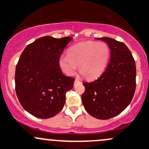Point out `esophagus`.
Wrapping results in <instances>:
<instances>
[{"label": "esophagus", "instance_id": "obj_1", "mask_svg": "<svg viewBox=\"0 0 149 149\" xmlns=\"http://www.w3.org/2000/svg\"><path fill=\"white\" fill-rule=\"evenodd\" d=\"M81 82L79 80V79H75V81H74V85L77 84H81Z\"/></svg>", "mask_w": 149, "mask_h": 149}]
</instances>
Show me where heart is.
Here are the masks:
<instances>
[{"label": "heart", "instance_id": "1", "mask_svg": "<svg viewBox=\"0 0 149 149\" xmlns=\"http://www.w3.org/2000/svg\"><path fill=\"white\" fill-rule=\"evenodd\" d=\"M109 48L104 43L87 41L70 47L68 54L60 56L59 63L68 75L74 73L79 65V73L88 79L99 76L109 58Z\"/></svg>", "mask_w": 149, "mask_h": 149}]
</instances>
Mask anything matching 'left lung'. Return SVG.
Wrapping results in <instances>:
<instances>
[{"instance_id":"1","label":"left lung","mask_w":149,"mask_h":149,"mask_svg":"<svg viewBox=\"0 0 149 149\" xmlns=\"http://www.w3.org/2000/svg\"><path fill=\"white\" fill-rule=\"evenodd\" d=\"M107 43L111 60L96 80L83 83L81 96L85 110L93 117L108 119L117 116L130 105L136 87V67L130 51L124 43L99 38Z\"/></svg>"}]
</instances>
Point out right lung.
Returning <instances> with one entry per match:
<instances>
[{"label":"right lung","mask_w":149,"mask_h":149,"mask_svg":"<svg viewBox=\"0 0 149 149\" xmlns=\"http://www.w3.org/2000/svg\"><path fill=\"white\" fill-rule=\"evenodd\" d=\"M73 38L44 36L27 45L15 71V90L22 106L33 116L48 119L63 109L75 79L60 68V55Z\"/></svg>","instance_id":"obj_1"}]
</instances>
